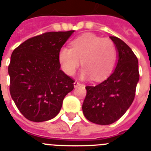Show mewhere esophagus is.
Masks as SVG:
<instances>
[{
  "instance_id": "obj_1",
  "label": "esophagus",
  "mask_w": 151,
  "mask_h": 151,
  "mask_svg": "<svg viewBox=\"0 0 151 151\" xmlns=\"http://www.w3.org/2000/svg\"><path fill=\"white\" fill-rule=\"evenodd\" d=\"M81 84L80 83V82H78V81H75V82H74V87L76 88V87H78V86H80Z\"/></svg>"
}]
</instances>
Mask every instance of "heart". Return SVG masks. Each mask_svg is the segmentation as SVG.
Returning a JSON list of instances; mask_svg holds the SVG:
<instances>
[{"label": "heart", "mask_w": 151, "mask_h": 151, "mask_svg": "<svg viewBox=\"0 0 151 151\" xmlns=\"http://www.w3.org/2000/svg\"><path fill=\"white\" fill-rule=\"evenodd\" d=\"M70 45L71 49L63 47L59 52L61 67L67 76H73L81 63L84 67L81 77L92 76L95 81L107 77L114 69L117 51L111 40L86 33L73 40Z\"/></svg>", "instance_id": "obj_1"}]
</instances>
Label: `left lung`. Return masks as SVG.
I'll use <instances>...</instances> for the list:
<instances>
[{"mask_svg":"<svg viewBox=\"0 0 151 151\" xmlns=\"http://www.w3.org/2000/svg\"><path fill=\"white\" fill-rule=\"evenodd\" d=\"M118 52V63L109 77L97 85H88L82 106L85 118L97 124L107 125L124 115L134 100L139 81L138 60L122 40L110 36Z\"/></svg>","mask_w":151,"mask_h":151,"instance_id":"1","label":"left lung"}]
</instances>
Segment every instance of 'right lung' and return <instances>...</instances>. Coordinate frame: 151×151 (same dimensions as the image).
Masks as SVG:
<instances>
[{"instance_id": "obj_1", "label": "right lung", "mask_w": 151, "mask_h": 151, "mask_svg": "<svg viewBox=\"0 0 151 151\" xmlns=\"http://www.w3.org/2000/svg\"><path fill=\"white\" fill-rule=\"evenodd\" d=\"M74 31L50 32L27 40L13 51L9 92L27 119L43 122L60 111L75 81L60 69L59 52Z\"/></svg>"}]
</instances>
